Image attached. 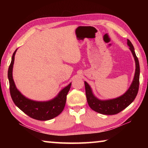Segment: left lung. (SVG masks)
Segmentation results:
<instances>
[{"instance_id": "1", "label": "left lung", "mask_w": 148, "mask_h": 148, "mask_svg": "<svg viewBox=\"0 0 148 148\" xmlns=\"http://www.w3.org/2000/svg\"><path fill=\"white\" fill-rule=\"evenodd\" d=\"M127 45L130 47V49L136 62V72H135L134 79L130 88L123 95L113 99L106 100H100L93 95L91 87L86 81H84L88 103L91 109L100 114L107 115L118 114L127 108L134 101L137 95L138 91H139L140 76L139 60L135 53L132 44L128 39H127Z\"/></svg>"}]
</instances>
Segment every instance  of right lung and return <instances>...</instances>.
<instances>
[{
    "label": "right lung",
    "mask_w": 148,
    "mask_h": 148,
    "mask_svg": "<svg viewBox=\"0 0 148 148\" xmlns=\"http://www.w3.org/2000/svg\"><path fill=\"white\" fill-rule=\"evenodd\" d=\"M16 50L12 55L8 73L10 94L14 104L27 115L37 120L46 121L56 117L64 109L67 93L71 88V83L62 89L57 96L49 101L38 102L26 98L16 88L12 78V67Z\"/></svg>",
    "instance_id": "obj_1"
}]
</instances>
